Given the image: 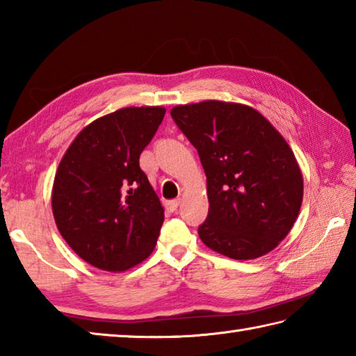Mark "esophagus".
Segmentation results:
<instances>
[{
	"label": "esophagus",
	"instance_id": "1",
	"mask_svg": "<svg viewBox=\"0 0 356 356\" xmlns=\"http://www.w3.org/2000/svg\"><path fill=\"white\" fill-rule=\"evenodd\" d=\"M179 203H180L179 200H170V202H166V203H165V207H166V209L171 211V213H174V211L177 209Z\"/></svg>",
	"mask_w": 356,
	"mask_h": 356
}]
</instances>
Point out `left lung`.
<instances>
[{
  "label": "left lung",
  "mask_w": 356,
  "mask_h": 356,
  "mask_svg": "<svg viewBox=\"0 0 356 356\" xmlns=\"http://www.w3.org/2000/svg\"><path fill=\"white\" fill-rule=\"evenodd\" d=\"M171 118L207 174L209 211L200 240L236 260L270 252L292 229L303 202V176L283 136L241 104L177 105Z\"/></svg>",
  "instance_id": "1"
}]
</instances>
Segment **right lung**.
Instances as JSON below:
<instances>
[{
  "instance_id": "1",
  "label": "right lung",
  "mask_w": 356,
  "mask_h": 356,
  "mask_svg": "<svg viewBox=\"0 0 356 356\" xmlns=\"http://www.w3.org/2000/svg\"><path fill=\"white\" fill-rule=\"evenodd\" d=\"M162 107H127L87 125L58 166L51 209L82 260L127 270L153 252L163 208L139 157L162 124Z\"/></svg>"
}]
</instances>
